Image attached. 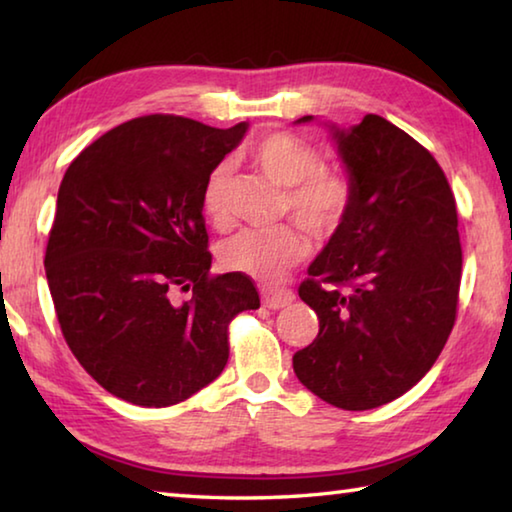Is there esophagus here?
Wrapping results in <instances>:
<instances>
[{
	"mask_svg": "<svg viewBox=\"0 0 512 512\" xmlns=\"http://www.w3.org/2000/svg\"><path fill=\"white\" fill-rule=\"evenodd\" d=\"M262 300L268 309H284L296 300V293L287 287H264Z\"/></svg>",
	"mask_w": 512,
	"mask_h": 512,
	"instance_id": "34e87169",
	"label": "esophagus"
}]
</instances>
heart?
<instances>
[{
	"instance_id": "heart-1",
	"label": "heart",
	"mask_w": 512,
	"mask_h": 512,
	"mask_svg": "<svg viewBox=\"0 0 512 512\" xmlns=\"http://www.w3.org/2000/svg\"><path fill=\"white\" fill-rule=\"evenodd\" d=\"M255 167L287 187V210L316 239L332 237L348 219L354 203L352 178L339 167L320 164L318 151L293 133H271L248 149ZM230 164L219 162L207 173L201 210L207 221H228ZM309 246L298 228L244 230L221 248V262L230 271L273 282L307 257Z\"/></svg>"
}]
</instances>
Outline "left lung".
Returning a JSON list of instances; mask_svg holds the SVG:
<instances>
[{
    "label": "left lung",
    "mask_w": 512,
    "mask_h": 512,
    "mask_svg": "<svg viewBox=\"0 0 512 512\" xmlns=\"http://www.w3.org/2000/svg\"><path fill=\"white\" fill-rule=\"evenodd\" d=\"M332 131L354 203L298 289L320 329L293 372L327 404L368 411L413 388L443 352L463 250L452 187L422 144L379 115Z\"/></svg>",
    "instance_id": "8db88e82"
}]
</instances>
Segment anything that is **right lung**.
<instances>
[{"mask_svg": "<svg viewBox=\"0 0 512 512\" xmlns=\"http://www.w3.org/2000/svg\"><path fill=\"white\" fill-rule=\"evenodd\" d=\"M248 131L146 115L76 155L58 189L45 271L69 350L137 406L192 397L228 363L230 320L259 307L253 280L212 275L201 192ZM178 292H189L185 303Z\"/></svg>", "mask_w": 512, "mask_h": 512, "instance_id": "right-lung-1", "label": "right lung"}]
</instances>
